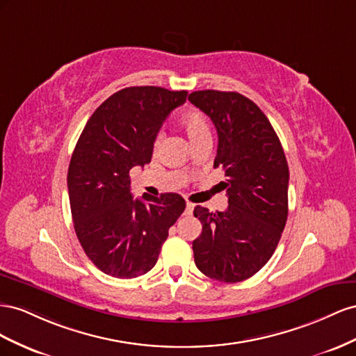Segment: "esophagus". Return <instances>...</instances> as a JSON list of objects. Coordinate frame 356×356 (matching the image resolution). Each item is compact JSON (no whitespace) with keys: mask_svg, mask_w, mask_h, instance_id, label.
Wrapping results in <instances>:
<instances>
[{"mask_svg":"<svg viewBox=\"0 0 356 356\" xmlns=\"http://www.w3.org/2000/svg\"><path fill=\"white\" fill-rule=\"evenodd\" d=\"M192 210H194V204H192V202H186V210H185L186 215H191Z\"/></svg>","mask_w":356,"mask_h":356,"instance_id":"34e87169","label":"esophagus"}]
</instances>
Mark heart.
Listing matches in <instances>:
<instances>
[{
    "label": "heart",
    "instance_id": "b5f03b06",
    "mask_svg": "<svg viewBox=\"0 0 356 356\" xmlns=\"http://www.w3.org/2000/svg\"><path fill=\"white\" fill-rule=\"evenodd\" d=\"M180 125H181V128H184V131L186 133L192 145L198 143V141L202 138L210 137L209 122H207L206 116L200 113V111H188V113L181 116ZM159 141H161V134H158L155 138V143H154L155 150L159 146Z\"/></svg>",
    "mask_w": 356,
    "mask_h": 356
}]
</instances>
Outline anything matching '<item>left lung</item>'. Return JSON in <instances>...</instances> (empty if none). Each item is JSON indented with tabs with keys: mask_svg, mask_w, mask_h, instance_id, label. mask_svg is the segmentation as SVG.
Wrapping results in <instances>:
<instances>
[{
	"mask_svg": "<svg viewBox=\"0 0 356 356\" xmlns=\"http://www.w3.org/2000/svg\"><path fill=\"white\" fill-rule=\"evenodd\" d=\"M188 99L218 131L213 167L227 180L228 209L197 206L202 225L192 243L197 268L207 277L236 283L258 273L274 253L288 219L289 170L280 140L261 108L238 92L197 90Z\"/></svg>",
	"mask_w": 356,
	"mask_h": 356,
	"instance_id": "1",
	"label": "left lung"
}]
</instances>
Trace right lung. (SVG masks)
Instances as JSON below:
<instances>
[{"label": "right lung", "instance_id": "right-lung-1", "mask_svg": "<svg viewBox=\"0 0 356 356\" xmlns=\"http://www.w3.org/2000/svg\"><path fill=\"white\" fill-rule=\"evenodd\" d=\"M186 90L131 86L89 118L70 161L67 185L76 236L108 276L133 279L154 268L168 229L184 213L179 194H131L129 170L154 154L162 122L186 101Z\"/></svg>", "mask_w": 356, "mask_h": 356}]
</instances>
